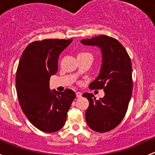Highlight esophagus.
<instances>
[{"label":"esophagus","mask_w":155,"mask_h":155,"mask_svg":"<svg viewBox=\"0 0 155 155\" xmlns=\"http://www.w3.org/2000/svg\"><path fill=\"white\" fill-rule=\"evenodd\" d=\"M82 94L81 92H76V97H77L78 98H79V97H82Z\"/></svg>","instance_id":"34e87169"}]
</instances>
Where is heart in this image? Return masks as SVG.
Returning <instances> with one entry per match:
<instances>
[{
    "instance_id": "b5f03b06",
    "label": "heart",
    "mask_w": 155,
    "mask_h": 155,
    "mask_svg": "<svg viewBox=\"0 0 155 155\" xmlns=\"http://www.w3.org/2000/svg\"><path fill=\"white\" fill-rule=\"evenodd\" d=\"M84 53H80V54H84ZM79 54V55H80Z\"/></svg>"
}]
</instances>
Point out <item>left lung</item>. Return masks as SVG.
I'll return each mask as SVG.
<instances>
[{
    "label": "left lung",
    "mask_w": 155,
    "mask_h": 155,
    "mask_svg": "<svg viewBox=\"0 0 155 155\" xmlns=\"http://www.w3.org/2000/svg\"><path fill=\"white\" fill-rule=\"evenodd\" d=\"M81 43L99 47L102 52L100 73L89 87L103 89L105 96L99 100L89 93L82 97L89 101L85 112L87 125L97 132H107L121 123L128 110L133 90L131 58L119 41L107 35L82 39Z\"/></svg>",
    "instance_id": "1"
}]
</instances>
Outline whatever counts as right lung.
I'll list each match as a JSON object with an SVG mask.
<instances>
[{
	"label": "right lung",
	"instance_id": "1",
	"mask_svg": "<svg viewBox=\"0 0 155 155\" xmlns=\"http://www.w3.org/2000/svg\"><path fill=\"white\" fill-rule=\"evenodd\" d=\"M73 39H45L25 48L16 72L19 104L29 121L44 132H56L65 124L68 111L76 97L74 91L50 90V76L58 71L60 53Z\"/></svg>",
	"mask_w": 155,
	"mask_h": 155
}]
</instances>
